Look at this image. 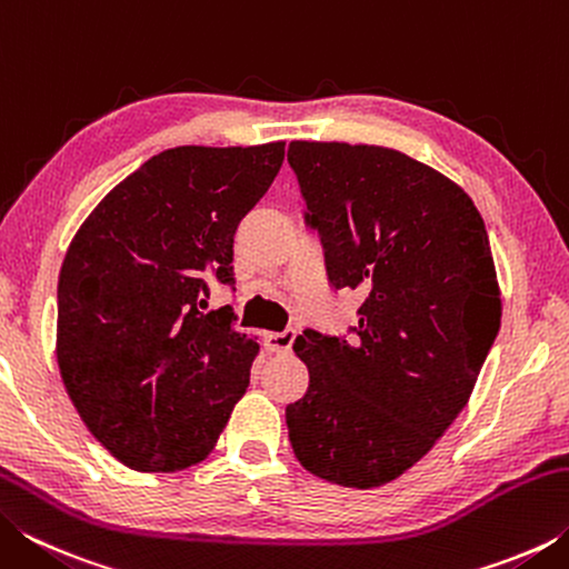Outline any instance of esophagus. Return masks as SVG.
<instances>
[{"mask_svg":"<svg viewBox=\"0 0 569 569\" xmlns=\"http://www.w3.org/2000/svg\"><path fill=\"white\" fill-rule=\"evenodd\" d=\"M293 331H271L266 336V346H268V351H273V353H288L291 351V346H293Z\"/></svg>","mask_w":569,"mask_h":569,"instance_id":"1","label":"esophagus"}]
</instances>
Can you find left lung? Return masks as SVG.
<instances>
[{
  "instance_id": "obj_1",
  "label": "left lung",
  "mask_w": 569,
  "mask_h": 569,
  "mask_svg": "<svg viewBox=\"0 0 569 569\" xmlns=\"http://www.w3.org/2000/svg\"><path fill=\"white\" fill-rule=\"evenodd\" d=\"M288 162L336 288L366 296L349 341L296 336L308 389L286 407L303 469L373 489L401 477L475 391L502 321L477 206L439 170L381 146L293 140Z\"/></svg>"
}]
</instances>
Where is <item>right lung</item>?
Listing matches in <instances>:
<instances>
[{"label":"right lung","mask_w":569,"mask_h":569,"mask_svg":"<svg viewBox=\"0 0 569 569\" xmlns=\"http://www.w3.org/2000/svg\"><path fill=\"white\" fill-rule=\"evenodd\" d=\"M286 142L162 150L104 196L67 248L57 366L90 435L138 471L216 449L258 343L208 283H233V236L271 188Z\"/></svg>","instance_id":"add662e5"}]
</instances>
